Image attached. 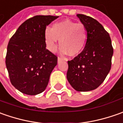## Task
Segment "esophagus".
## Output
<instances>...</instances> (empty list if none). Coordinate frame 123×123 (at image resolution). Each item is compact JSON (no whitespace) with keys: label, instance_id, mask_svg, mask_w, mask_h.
Here are the masks:
<instances>
[{"label":"esophagus","instance_id":"1","mask_svg":"<svg viewBox=\"0 0 123 123\" xmlns=\"http://www.w3.org/2000/svg\"><path fill=\"white\" fill-rule=\"evenodd\" d=\"M62 61H63V59H62V58H60V57H58V58H57V62H58V63L61 62Z\"/></svg>","mask_w":123,"mask_h":123}]
</instances>
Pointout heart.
Returning a JSON list of instances; mask_svg holds the SVG:
<instances>
[{"mask_svg": "<svg viewBox=\"0 0 123 123\" xmlns=\"http://www.w3.org/2000/svg\"><path fill=\"white\" fill-rule=\"evenodd\" d=\"M44 40L50 51L57 50L59 40L61 53L74 57L81 54L85 48L87 31L83 24L64 20L55 23L51 29L48 27L45 29Z\"/></svg>", "mask_w": 123, "mask_h": 123, "instance_id": "heart-1", "label": "heart"}]
</instances>
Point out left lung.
Here are the masks:
<instances>
[{"mask_svg": "<svg viewBox=\"0 0 123 123\" xmlns=\"http://www.w3.org/2000/svg\"><path fill=\"white\" fill-rule=\"evenodd\" d=\"M87 31V41L81 53L68 61L67 79L78 92L95 90L111 69L113 48L104 27L91 17L77 14Z\"/></svg>", "mask_w": 123, "mask_h": 123, "instance_id": "1", "label": "left lung"}]
</instances>
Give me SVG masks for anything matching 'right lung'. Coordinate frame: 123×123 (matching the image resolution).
Instances as JSON below:
<instances>
[{
    "mask_svg": "<svg viewBox=\"0 0 123 123\" xmlns=\"http://www.w3.org/2000/svg\"><path fill=\"white\" fill-rule=\"evenodd\" d=\"M59 16H36L18 27L9 42L6 67L12 84L28 95L44 92L57 57L46 49V26Z\"/></svg>",
    "mask_w": 123,
    "mask_h": 123,
    "instance_id": "right-lung-1",
    "label": "right lung"
}]
</instances>
